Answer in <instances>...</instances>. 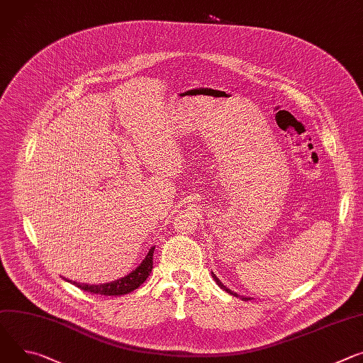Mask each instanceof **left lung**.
Returning <instances> with one entry per match:
<instances>
[{"instance_id": "8db88e82", "label": "left lung", "mask_w": 363, "mask_h": 363, "mask_svg": "<svg viewBox=\"0 0 363 363\" xmlns=\"http://www.w3.org/2000/svg\"><path fill=\"white\" fill-rule=\"evenodd\" d=\"M211 275H213V278H214V281H216V282H217V285H218V286H220V288H221V289H224V291H227V292H228V294H230V295H235V296H238V298H239V296H240V295H239V294H236V292H233V291H232V289H228V288H225V286H224V285H223V282H221V281H220V279H218V278H217V277H216V274H214V272H211ZM240 298H242V300H243V301H249V300H250V298H249V296H240Z\"/></svg>"}]
</instances>
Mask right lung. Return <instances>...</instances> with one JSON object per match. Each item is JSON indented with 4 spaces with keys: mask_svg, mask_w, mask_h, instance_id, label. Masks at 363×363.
<instances>
[{
    "mask_svg": "<svg viewBox=\"0 0 363 363\" xmlns=\"http://www.w3.org/2000/svg\"><path fill=\"white\" fill-rule=\"evenodd\" d=\"M153 252L155 247H150L149 253L146 255V257L143 259V262L140 265L133 271L127 274L125 277L113 281V282H107V284H100V285H88V284H78L74 282V285H77L78 288H81L82 291L91 292V294H100V295H124L128 294L131 291L138 289L150 275L152 269H153ZM68 281V279H65Z\"/></svg>",
    "mask_w": 363,
    "mask_h": 363,
    "instance_id": "obj_1",
    "label": "right lung"
}]
</instances>
